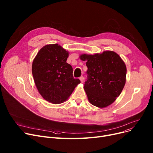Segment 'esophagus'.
I'll return each instance as SVG.
<instances>
[{"mask_svg":"<svg viewBox=\"0 0 153 153\" xmlns=\"http://www.w3.org/2000/svg\"><path fill=\"white\" fill-rule=\"evenodd\" d=\"M79 79H80V81H81V83H82V82H84V77H83V76L80 77Z\"/></svg>","mask_w":153,"mask_h":153,"instance_id":"esophagus-1","label":"esophagus"}]
</instances>
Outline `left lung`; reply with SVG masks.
I'll return each instance as SVG.
<instances>
[{
  "label": "left lung",
  "mask_w": 153,
  "mask_h": 153,
  "mask_svg": "<svg viewBox=\"0 0 153 153\" xmlns=\"http://www.w3.org/2000/svg\"><path fill=\"white\" fill-rule=\"evenodd\" d=\"M86 61L87 79L84 89L92 105L105 108L114 103L121 94L126 82V67L114 51H105L95 54H82Z\"/></svg>",
  "instance_id": "left-lung-1"
}]
</instances>
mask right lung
Returning <instances> with one entry per match:
<instances>
[{"mask_svg": "<svg viewBox=\"0 0 153 153\" xmlns=\"http://www.w3.org/2000/svg\"><path fill=\"white\" fill-rule=\"evenodd\" d=\"M69 52L58 44L43 46L32 63V74L37 89L46 101L54 104L65 102L81 82L72 76L66 62Z\"/></svg>", "mask_w": 153, "mask_h": 153, "instance_id": "add662e5", "label": "right lung"}]
</instances>
